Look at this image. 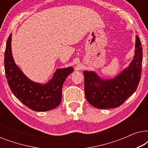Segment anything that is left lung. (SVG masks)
I'll return each mask as SVG.
<instances>
[{"mask_svg": "<svg viewBox=\"0 0 148 148\" xmlns=\"http://www.w3.org/2000/svg\"><path fill=\"white\" fill-rule=\"evenodd\" d=\"M135 55L129 65L112 79H104L96 72L84 71L87 100L99 109L117 108L137 90L141 75L142 48L136 36Z\"/></svg>", "mask_w": 148, "mask_h": 148, "instance_id": "8db88e82", "label": "left lung"}]
</instances>
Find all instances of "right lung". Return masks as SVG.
<instances>
[{
	"label": "right lung",
	"mask_w": 148,
	"mask_h": 148,
	"mask_svg": "<svg viewBox=\"0 0 148 148\" xmlns=\"http://www.w3.org/2000/svg\"><path fill=\"white\" fill-rule=\"evenodd\" d=\"M11 40V34L7 41L4 63L6 77L12 93L32 110L44 112L56 108L62 100V85L69 75L73 71V68L58 69L46 84L34 82L15 64L12 55Z\"/></svg>",
	"instance_id": "add662e5"
}]
</instances>
